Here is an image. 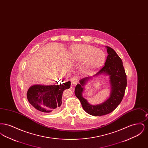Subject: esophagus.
Instances as JSON below:
<instances>
[{
	"instance_id": "34e87169",
	"label": "esophagus",
	"mask_w": 148,
	"mask_h": 148,
	"mask_svg": "<svg viewBox=\"0 0 148 148\" xmlns=\"http://www.w3.org/2000/svg\"><path fill=\"white\" fill-rule=\"evenodd\" d=\"M78 83V80L76 77H73L71 79V84L73 85H76Z\"/></svg>"
}]
</instances>
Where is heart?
<instances>
[{
	"label": "heart",
	"mask_w": 148,
	"mask_h": 148,
	"mask_svg": "<svg viewBox=\"0 0 148 148\" xmlns=\"http://www.w3.org/2000/svg\"><path fill=\"white\" fill-rule=\"evenodd\" d=\"M72 59L79 63H83L85 70L100 68L106 60L103 51L89 45H76L71 50Z\"/></svg>",
	"instance_id": "b5f03b06"
}]
</instances>
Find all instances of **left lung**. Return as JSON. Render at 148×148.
Returning <instances> with one entry per match:
<instances>
[{
    "label": "left lung",
    "instance_id": "1",
    "mask_svg": "<svg viewBox=\"0 0 148 148\" xmlns=\"http://www.w3.org/2000/svg\"><path fill=\"white\" fill-rule=\"evenodd\" d=\"M106 48L108 56L105 65L94 76L101 74L109 75L112 90L110 98L100 104L92 106L89 104L82 96L84 89L83 86L90 78L89 77L80 80V84L77 85L74 91L85 111L93 116L104 115L114 111L122 101L127 87V75L121 58L112 48L106 47Z\"/></svg>",
    "mask_w": 148,
    "mask_h": 148
}]
</instances>
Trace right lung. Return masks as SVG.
<instances>
[{"instance_id":"add662e5","label":"right lung","mask_w":148,"mask_h":148,"mask_svg":"<svg viewBox=\"0 0 148 148\" xmlns=\"http://www.w3.org/2000/svg\"><path fill=\"white\" fill-rule=\"evenodd\" d=\"M70 86V82L47 86L34 85L29 88L27 99L29 103L41 113H56L61 109L64 90Z\"/></svg>"}]
</instances>
